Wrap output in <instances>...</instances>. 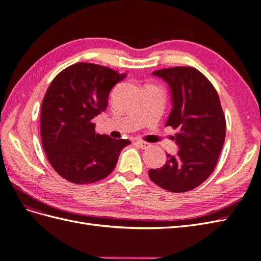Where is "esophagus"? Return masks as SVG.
Masks as SVG:
<instances>
[{"label": "esophagus", "mask_w": 261, "mask_h": 261, "mask_svg": "<svg viewBox=\"0 0 261 261\" xmlns=\"http://www.w3.org/2000/svg\"><path fill=\"white\" fill-rule=\"evenodd\" d=\"M135 144H136L138 147H140L141 149H147V148L150 147V144H149V143H146V141L139 140V139L135 140Z\"/></svg>", "instance_id": "34e87169"}]
</instances>
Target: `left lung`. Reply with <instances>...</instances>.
Wrapping results in <instances>:
<instances>
[{
    "mask_svg": "<svg viewBox=\"0 0 261 261\" xmlns=\"http://www.w3.org/2000/svg\"><path fill=\"white\" fill-rule=\"evenodd\" d=\"M171 90L172 110L165 126L179 132L175 155L167 153L162 168L149 170L153 183L172 193H184L203 183L213 172L222 150L226 123L215 87L194 67L155 70Z\"/></svg>",
    "mask_w": 261,
    "mask_h": 261,
    "instance_id": "8db88e82",
    "label": "left lung"
}]
</instances>
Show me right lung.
<instances>
[{
	"instance_id": "add662e5",
	"label": "right lung",
	"mask_w": 261,
	"mask_h": 261,
	"mask_svg": "<svg viewBox=\"0 0 261 261\" xmlns=\"http://www.w3.org/2000/svg\"><path fill=\"white\" fill-rule=\"evenodd\" d=\"M126 77L106 66L76 63L50 84L42 101L40 133L46 158L75 184H89L114 170L127 139L96 133L92 118L106 111L111 89Z\"/></svg>"
}]
</instances>
